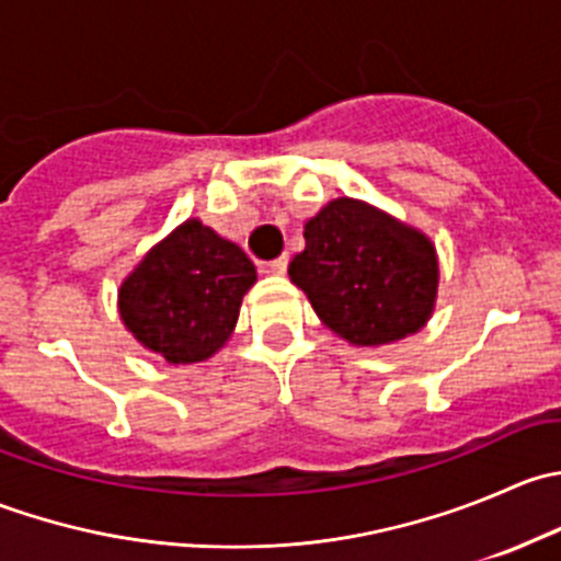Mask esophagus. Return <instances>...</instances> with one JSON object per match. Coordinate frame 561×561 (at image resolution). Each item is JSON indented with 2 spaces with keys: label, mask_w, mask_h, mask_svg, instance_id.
Here are the masks:
<instances>
[{
  "label": "esophagus",
  "mask_w": 561,
  "mask_h": 561,
  "mask_svg": "<svg viewBox=\"0 0 561 561\" xmlns=\"http://www.w3.org/2000/svg\"><path fill=\"white\" fill-rule=\"evenodd\" d=\"M265 271H268V274H274V276H282L287 271V254H282V257H276V260H271V263H265Z\"/></svg>",
  "instance_id": "esophagus-1"
}]
</instances>
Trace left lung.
I'll return each instance as SVG.
<instances>
[{
    "label": "left lung",
    "instance_id": "left-lung-1",
    "mask_svg": "<svg viewBox=\"0 0 561 561\" xmlns=\"http://www.w3.org/2000/svg\"><path fill=\"white\" fill-rule=\"evenodd\" d=\"M304 239L287 274L344 342L382 347L432 320L439 257L423 230L358 197H336L307 219Z\"/></svg>",
    "mask_w": 561,
    "mask_h": 561
}]
</instances>
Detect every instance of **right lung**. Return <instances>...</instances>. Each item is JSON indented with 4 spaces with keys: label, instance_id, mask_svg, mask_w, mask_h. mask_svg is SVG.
<instances>
[{
    "label": "right lung",
    "instance_id": "1",
    "mask_svg": "<svg viewBox=\"0 0 561 561\" xmlns=\"http://www.w3.org/2000/svg\"><path fill=\"white\" fill-rule=\"evenodd\" d=\"M254 282L244 249L192 217L124 276L116 307L140 347L173 366L201 364L228 344Z\"/></svg>",
    "mask_w": 561,
    "mask_h": 561
}]
</instances>
